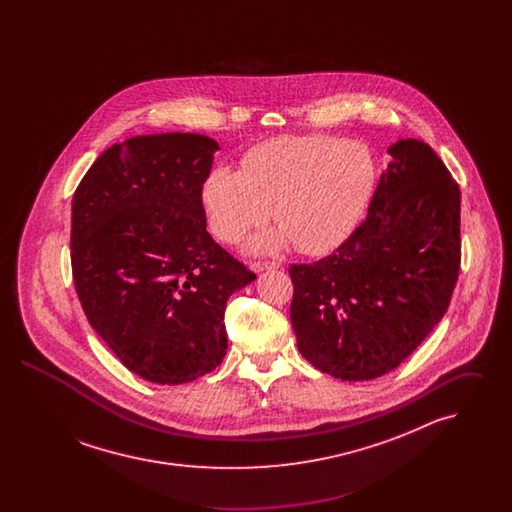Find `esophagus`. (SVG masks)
Instances as JSON below:
<instances>
[{"instance_id":"obj_1","label":"esophagus","mask_w":512,"mask_h":512,"mask_svg":"<svg viewBox=\"0 0 512 512\" xmlns=\"http://www.w3.org/2000/svg\"><path fill=\"white\" fill-rule=\"evenodd\" d=\"M274 268H280V265H278V263H268V261H255V263H251V270H253V272L274 270Z\"/></svg>"}]
</instances>
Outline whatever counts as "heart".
Returning a JSON list of instances; mask_svg holds the SVG:
<instances>
[{
    "label": "heart",
    "mask_w": 512,
    "mask_h": 512,
    "mask_svg": "<svg viewBox=\"0 0 512 512\" xmlns=\"http://www.w3.org/2000/svg\"><path fill=\"white\" fill-rule=\"evenodd\" d=\"M376 171L368 149L326 134L278 136L251 147L242 171L217 167L201 184V205L213 234L238 242L270 213L276 228L251 249L274 253L290 244L322 255L343 244L365 215Z\"/></svg>",
    "instance_id": "b5f03b06"
}]
</instances>
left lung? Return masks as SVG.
Masks as SVG:
<instances>
[{"instance_id": "8db88e82", "label": "left lung", "mask_w": 512, "mask_h": 512, "mask_svg": "<svg viewBox=\"0 0 512 512\" xmlns=\"http://www.w3.org/2000/svg\"><path fill=\"white\" fill-rule=\"evenodd\" d=\"M390 165L365 222L328 257L292 265L299 353L347 382L401 365L445 315L461 267V190L418 140L388 147Z\"/></svg>"}]
</instances>
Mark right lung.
<instances>
[{"label": "right lung", "instance_id": "right-lung-1", "mask_svg": "<svg viewBox=\"0 0 512 512\" xmlns=\"http://www.w3.org/2000/svg\"><path fill=\"white\" fill-rule=\"evenodd\" d=\"M219 144L201 134L136 136L105 149L73 197L74 288L122 365L178 386L228 347L226 301L257 276L207 232L201 184Z\"/></svg>", "mask_w": 512, "mask_h": 512}]
</instances>
